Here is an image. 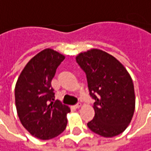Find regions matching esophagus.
<instances>
[{"label": "esophagus", "mask_w": 151, "mask_h": 151, "mask_svg": "<svg viewBox=\"0 0 151 151\" xmlns=\"http://www.w3.org/2000/svg\"><path fill=\"white\" fill-rule=\"evenodd\" d=\"M81 106V103H77V104H76V106H75V107H76V108H80Z\"/></svg>", "instance_id": "obj_1"}]
</instances>
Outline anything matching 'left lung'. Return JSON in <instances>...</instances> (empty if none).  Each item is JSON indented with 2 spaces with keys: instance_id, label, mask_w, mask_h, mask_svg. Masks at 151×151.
<instances>
[{
  "instance_id": "1",
  "label": "left lung",
  "mask_w": 151,
  "mask_h": 151,
  "mask_svg": "<svg viewBox=\"0 0 151 151\" xmlns=\"http://www.w3.org/2000/svg\"><path fill=\"white\" fill-rule=\"evenodd\" d=\"M76 60L87 76L89 93L94 99V117L88 123L93 132L105 137L122 133L135 111L132 79L124 65L107 52L91 49Z\"/></svg>"
}]
</instances>
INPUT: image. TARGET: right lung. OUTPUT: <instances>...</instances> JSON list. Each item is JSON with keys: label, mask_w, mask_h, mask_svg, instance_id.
Segmentation results:
<instances>
[{"label": "right lung", "mask_w": 151, "mask_h": 151, "mask_svg": "<svg viewBox=\"0 0 151 151\" xmlns=\"http://www.w3.org/2000/svg\"><path fill=\"white\" fill-rule=\"evenodd\" d=\"M65 57L45 49L30 60L15 85V106L22 125L33 137L49 140L66 128L70 108L55 101L51 80Z\"/></svg>", "instance_id": "right-lung-1"}]
</instances>
